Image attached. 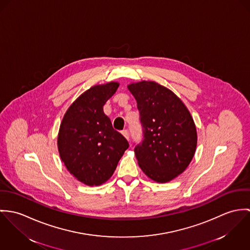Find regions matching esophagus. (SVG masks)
I'll return each mask as SVG.
<instances>
[{
  "mask_svg": "<svg viewBox=\"0 0 250 250\" xmlns=\"http://www.w3.org/2000/svg\"><path fill=\"white\" fill-rule=\"evenodd\" d=\"M122 134L124 135V137L126 139V140H129V133H128V130L124 129V130L122 131Z\"/></svg>",
  "mask_w": 250,
  "mask_h": 250,
  "instance_id": "34e87169",
  "label": "esophagus"
}]
</instances>
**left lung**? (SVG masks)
Masks as SVG:
<instances>
[{
    "mask_svg": "<svg viewBox=\"0 0 250 250\" xmlns=\"http://www.w3.org/2000/svg\"><path fill=\"white\" fill-rule=\"evenodd\" d=\"M137 102L143 141L134 151L142 170L150 179L166 183L182 173L195 152L194 120L182 101L154 82L127 85Z\"/></svg>",
    "mask_w": 250,
    "mask_h": 250,
    "instance_id": "left-lung-1",
    "label": "left lung"
}]
</instances>
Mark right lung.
Listing matches in <instances>:
<instances>
[{
    "label": "right lung",
    "mask_w": 250,
    "mask_h": 250,
    "mask_svg": "<svg viewBox=\"0 0 250 250\" xmlns=\"http://www.w3.org/2000/svg\"><path fill=\"white\" fill-rule=\"evenodd\" d=\"M118 87L112 82L85 91L68 108L59 127L60 158L70 173L88 186L107 181L129 146L104 112Z\"/></svg>",
    "instance_id": "right-lung-1"
}]
</instances>
